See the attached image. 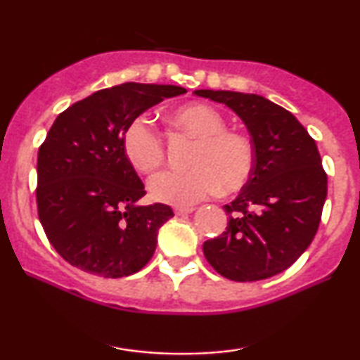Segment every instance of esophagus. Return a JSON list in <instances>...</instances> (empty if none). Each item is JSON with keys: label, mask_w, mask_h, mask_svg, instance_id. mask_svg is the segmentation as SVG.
I'll use <instances>...</instances> for the list:
<instances>
[{"label": "esophagus", "mask_w": 360, "mask_h": 360, "mask_svg": "<svg viewBox=\"0 0 360 360\" xmlns=\"http://www.w3.org/2000/svg\"><path fill=\"white\" fill-rule=\"evenodd\" d=\"M174 211H175L176 216H186V214L193 213L195 208H175Z\"/></svg>", "instance_id": "obj_1"}]
</instances>
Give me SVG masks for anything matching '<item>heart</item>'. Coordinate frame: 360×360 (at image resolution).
Segmentation results:
<instances>
[{
    "label": "heart",
    "instance_id": "b5f03b06",
    "mask_svg": "<svg viewBox=\"0 0 360 360\" xmlns=\"http://www.w3.org/2000/svg\"><path fill=\"white\" fill-rule=\"evenodd\" d=\"M170 121L196 142L191 169L165 170L149 184L150 196L172 206H191L221 190L236 193L250 180L255 169V147L243 132L226 129L219 111L203 103L174 110ZM122 152L141 174H152L165 160V144L146 116L129 121L122 132Z\"/></svg>",
    "mask_w": 360,
    "mask_h": 360
}]
</instances>
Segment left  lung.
Here are the masks:
<instances>
[{"label":"left lung","mask_w":360,"mask_h":360,"mask_svg":"<svg viewBox=\"0 0 360 360\" xmlns=\"http://www.w3.org/2000/svg\"><path fill=\"white\" fill-rule=\"evenodd\" d=\"M231 108L248 126L255 169L233 203L219 238L203 244L211 267L234 282H255L287 270L316 234L328 175L316 142L285 108L259 95L196 90Z\"/></svg>","instance_id":"8db88e82"}]
</instances>
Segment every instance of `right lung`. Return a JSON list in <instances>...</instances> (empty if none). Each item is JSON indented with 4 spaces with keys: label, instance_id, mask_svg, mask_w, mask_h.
Wrapping results in <instances>:
<instances>
[{
    "label": "right lung",
    "instance_id": "right-lung-1",
    "mask_svg": "<svg viewBox=\"0 0 360 360\" xmlns=\"http://www.w3.org/2000/svg\"><path fill=\"white\" fill-rule=\"evenodd\" d=\"M186 93L175 85L122 83L73 103L53 121L37 154V214L49 243L73 267L121 278L154 255L170 206L137 205L144 184L122 152L129 121Z\"/></svg>",
    "mask_w": 360,
    "mask_h": 360
}]
</instances>
